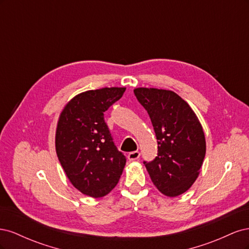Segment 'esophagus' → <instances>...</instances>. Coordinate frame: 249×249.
<instances>
[{
    "label": "esophagus",
    "mask_w": 249,
    "mask_h": 249,
    "mask_svg": "<svg viewBox=\"0 0 249 249\" xmlns=\"http://www.w3.org/2000/svg\"><path fill=\"white\" fill-rule=\"evenodd\" d=\"M139 157H140V153L137 152V150L136 152H132L127 155V158H129L130 161H136L139 159Z\"/></svg>",
    "instance_id": "34e87169"
}]
</instances>
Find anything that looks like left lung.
Instances as JSON below:
<instances>
[{
    "mask_svg": "<svg viewBox=\"0 0 249 249\" xmlns=\"http://www.w3.org/2000/svg\"><path fill=\"white\" fill-rule=\"evenodd\" d=\"M134 93L147 111L158 140V157L144 162L148 175L161 193L178 196L196 180L205 159L201 124L189 104L171 90L139 87Z\"/></svg>",
    "mask_w": 249,
    "mask_h": 249,
    "instance_id": "obj_1",
    "label": "left lung"
}]
</instances>
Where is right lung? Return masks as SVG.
Wrapping results in <instances>:
<instances>
[{"label":"right lung","instance_id":"add662e5","mask_svg":"<svg viewBox=\"0 0 249 249\" xmlns=\"http://www.w3.org/2000/svg\"><path fill=\"white\" fill-rule=\"evenodd\" d=\"M125 87L88 90L73 96L59 115L55 145L60 164L81 193L100 198L117 185L125 157L117 150L104 120Z\"/></svg>","mask_w":249,"mask_h":249}]
</instances>
